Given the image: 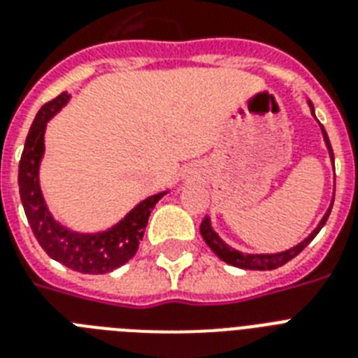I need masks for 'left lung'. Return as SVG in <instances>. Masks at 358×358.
<instances>
[{
  "instance_id": "8db88e82",
  "label": "left lung",
  "mask_w": 358,
  "mask_h": 358,
  "mask_svg": "<svg viewBox=\"0 0 358 358\" xmlns=\"http://www.w3.org/2000/svg\"><path fill=\"white\" fill-rule=\"evenodd\" d=\"M308 106H310V111H312V115H314V106H312V102H308ZM314 117H316V115H314ZM320 126H322V124H320ZM322 134H323V141H325V145H327L331 162L334 163L333 148H331L327 131H325V128H323V126H322ZM333 202H334V196H333ZM331 208H333V204L329 206V210L322 217L320 224H317L316 229L312 230L310 234H308V238H305L299 245H295V247H292V249L284 250V252H275V255H245V252H239V250L232 249V247H229V245L224 243L223 239L217 236V232L212 229L210 217L202 219L201 234H202V238H204V241H206L208 247H210V249H212L213 252H215V255L221 258V260L227 262V264H230V266L241 267V269H252V271H256V269H258V271H266V269H277V267L284 266V264L292 260V258H295V256L299 255L301 250L305 249L306 245L310 243L312 239L316 238L317 232L323 229V224L327 223L329 213H331Z\"/></svg>"
}]
</instances>
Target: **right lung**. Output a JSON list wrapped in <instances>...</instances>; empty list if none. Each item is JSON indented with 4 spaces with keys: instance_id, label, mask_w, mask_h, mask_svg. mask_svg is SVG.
Masks as SVG:
<instances>
[{
    "instance_id": "1",
    "label": "right lung",
    "mask_w": 358,
    "mask_h": 358,
    "mask_svg": "<svg viewBox=\"0 0 358 358\" xmlns=\"http://www.w3.org/2000/svg\"><path fill=\"white\" fill-rule=\"evenodd\" d=\"M69 100V92H61L52 102L42 106L31 124L18 165L20 199L36 241L50 258L74 271L103 275L134 258L139 249V241L145 236L152 210L163 195H167V191L145 199L122 221L96 234L74 232L55 221L42 196L38 167L44 156V131L48 120L59 113Z\"/></svg>"
}]
</instances>
